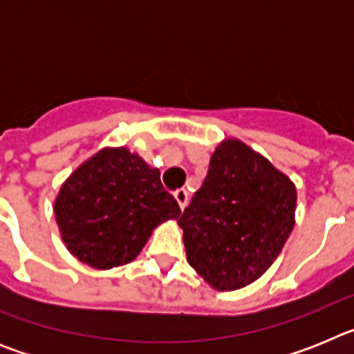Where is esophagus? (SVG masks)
Segmentation results:
<instances>
[{
	"label": "esophagus",
	"instance_id": "1",
	"mask_svg": "<svg viewBox=\"0 0 354 354\" xmlns=\"http://www.w3.org/2000/svg\"><path fill=\"white\" fill-rule=\"evenodd\" d=\"M174 196H175V200L179 202L180 209L186 207V204H187V192H186V189H184V187H180V189H177V192L174 193Z\"/></svg>",
	"mask_w": 354,
	"mask_h": 354
}]
</instances>
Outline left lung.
<instances>
[{
    "label": "left lung",
    "instance_id": "1",
    "mask_svg": "<svg viewBox=\"0 0 354 354\" xmlns=\"http://www.w3.org/2000/svg\"><path fill=\"white\" fill-rule=\"evenodd\" d=\"M296 186L264 156L228 138L177 220L186 257L216 290H236L266 273L294 227Z\"/></svg>",
    "mask_w": 354,
    "mask_h": 354
}]
</instances>
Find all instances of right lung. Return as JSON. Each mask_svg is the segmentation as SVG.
Masks as SVG:
<instances>
[{"label":"right lung","mask_w":354,"mask_h":354,"mask_svg":"<svg viewBox=\"0 0 354 354\" xmlns=\"http://www.w3.org/2000/svg\"><path fill=\"white\" fill-rule=\"evenodd\" d=\"M180 207L150 168L126 147L102 149L80 165L55 200L56 223L74 257L95 270L134 261L158 225Z\"/></svg>","instance_id":"right-lung-1"}]
</instances>
